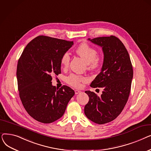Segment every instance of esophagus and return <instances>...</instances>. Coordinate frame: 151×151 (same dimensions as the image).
I'll return each instance as SVG.
<instances>
[{
    "label": "esophagus",
    "instance_id": "34e87169",
    "mask_svg": "<svg viewBox=\"0 0 151 151\" xmlns=\"http://www.w3.org/2000/svg\"><path fill=\"white\" fill-rule=\"evenodd\" d=\"M75 94L76 95V94H78V93H81V91H79V90H75Z\"/></svg>",
    "mask_w": 151,
    "mask_h": 151
}]
</instances>
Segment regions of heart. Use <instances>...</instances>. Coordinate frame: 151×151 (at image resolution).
Returning <instances> with one entry per match:
<instances>
[{
    "instance_id": "heart-1",
    "label": "heart",
    "mask_w": 151,
    "mask_h": 151,
    "mask_svg": "<svg viewBox=\"0 0 151 151\" xmlns=\"http://www.w3.org/2000/svg\"><path fill=\"white\" fill-rule=\"evenodd\" d=\"M76 53L84 59L91 68L98 67L101 63V59L97 55V51L93 47L89 46L86 43H83L79 46L76 50ZM70 58L68 52H65L62 55L60 62L63 67H67L70 62ZM88 81L86 77L72 74L67 78V83L75 88H80L81 86L82 83H85Z\"/></svg>"
}]
</instances>
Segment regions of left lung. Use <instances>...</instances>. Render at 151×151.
I'll return each mask as SVG.
<instances>
[{"instance_id":"1","label":"left lung","mask_w":151,"mask_h":151,"mask_svg":"<svg viewBox=\"0 0 151 151\" xmlns=\"http://www.w3.org/2000/svg\"><path fill=\"white\" fill-rule=\"evenodd\" d=\"M101 47L104 63L101 72L91 84L93 88H102L100 97L86 91L89 97L84 106V114L89 120L104 124L114 120L127 102L133 78V67L127 50L115 36L88 38Z\"/></svg>"}]
</instances>
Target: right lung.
Listing matches in <instances>:
<instances>
[{
	"label": "right lung",
	"mask_w": 151,
	"mask_h": 151,
	"mask_svg": "<svg viewBox=\"0 0 151 151\" xmlns=\"http://www.w3.org/2000/svg\"><path fill=\"white\" fill-rule=\"evenodd\" d=\"M73 45L46 36L29 42L18 62L17 81L19 97L28 114L36 121L52 123L64 114L75 91L67 86L56 88L52 75L61 73V58Z\"/></svg>",
	"instance_id": "right-lung-1"
}]
</instances>
